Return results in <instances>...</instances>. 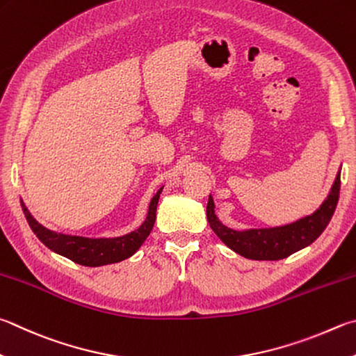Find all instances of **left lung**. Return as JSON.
I'll use <instances>...</instances> for the list:
<instances>
[{
	"mask_svg": "<svg viewBox=\"0 0 356 356\" xmlns=\"http://www.w3.org/2000/svg\"><path fill=\"white\" fill-rule=\"evenodd\" d=\"M341 188V171L334 179V184L318 210L313 215L305 216L293 224L270 229H249L238 232L229 229L219 221L215 215L213 197H209L207 204V219L211 230L218 235L225 245L232 250L250 260H282L294 252L300 250L312 244L330 222L334 213L336 204L339 199Z\"/></svg>",
	"mask_w": 356,
	"mask_h": 356,
	"instance_id": "8db88e82",
	"label": "left lung"
}]
</instances>
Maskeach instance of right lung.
<instances>
[{"label":"right lung","mask_w":356,"mask_h":356,"mask_svg":"<svg viewBox=\"0 0 356 356\" xmlns=\"http://www.w3.org/2000/svg\"><path fill=\"white\" fill-rule=\"evenodd\" d=\"M161 190L163 188H160L156 193V196L151 199L146 221L141 224L137 230L118 238H83L57 234V232L48 230L47 227H43L42 224H38L35 219L31 216V213L26 209L23 200L22 209L29 227L37 235L38 240L47 245L48 249L56 252V254L67 257L71 261L82 264V266L95 268L122 261L126 260V258L132 257L135 252L138 250L140 245L146 241L147 236H149L154 227V222H156V211Z\"/></svg>","instance_id":"1"}]
</instances>
